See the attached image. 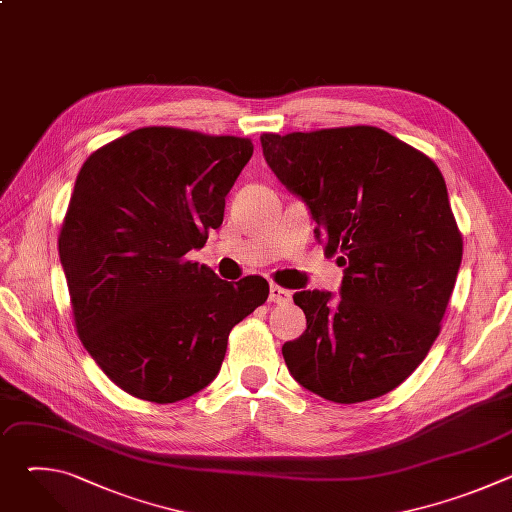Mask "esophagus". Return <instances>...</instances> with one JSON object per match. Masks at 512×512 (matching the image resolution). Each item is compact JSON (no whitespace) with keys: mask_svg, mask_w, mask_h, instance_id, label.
Segmentation results:
<instances>
[{"mask_svg":"<svg viewBox=\"0 0 512 512\" xmlns=\"http://www.w3.org/2000/svg\"><path fill=\"white\" fill-rule=\"evenodd\" d=\"M269 300L273 304H289L291 302V291L283 289L279 285H271L269 287Z\"/></svg>","mask_w":512,"mask_h":512,"instance_id":"esophagus-1","label":"esophagus"}]
</instances>
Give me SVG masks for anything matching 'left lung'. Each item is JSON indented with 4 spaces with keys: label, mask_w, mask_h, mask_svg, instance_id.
I'll use <instances>...</instances> for the list:
<instances>
[{
    "label": "left lung",
    "mask_w": 512,
    "mask_h": 512,
    "mask_svg": "<svg viewBox=\"0 0 512 512\" xmlns=\"http://www.w3.org/2000/svg\"><path fill=\"white\" fill-rule=\"evenodd\" d=\"M261 148L308 206L324 255L344 267L340 298L320 289L294 296L308 328L281 348L291 377L334 403L393 391L440 334L462 263L442 172L369 125L263 133Z\"/></svg>",
    "instance_id": "left-lung-1"
}]
</instances>
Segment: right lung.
I'll use <instances>...</instances> for the list:
<instances>
[{"label":"right lung","instance_id":"1","mask_svg":"<svg viewBox=\"0 0 512 512\" xmlns=\"http://www.w3.org/2000/svg\"><path fill=\"white\" fill-rule=\"evenodd\" d=\"M251 156L245 137L141 127L83 164L58 255L79 338L125 393L176 403L202 391L233 326L265 304L263 277L229 283L184 259L223 225Z\"/></svg>","mask_w":512,"mask_h":512}]
</instances>
